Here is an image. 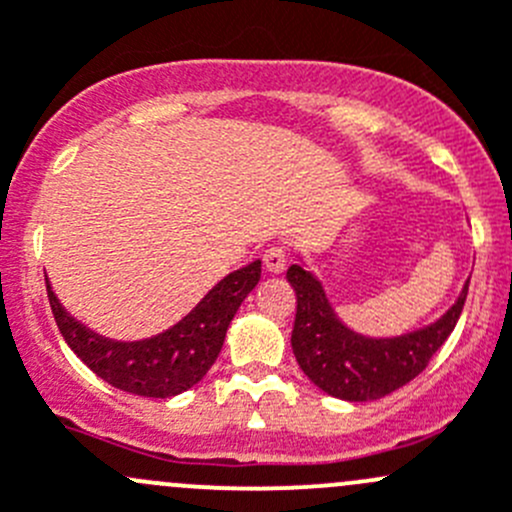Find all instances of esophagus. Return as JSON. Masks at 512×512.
I'll return each instance as SVG.
<instances>
[{
	"label": "esophagus",
	"instance_id": "34e87169",
	"mask_svg": "<svg viewBox=\"0 0 512 512\" xmlns=\"http://www.w3.org/2000/svg\"><path fill=\"white\" fill-rule=\"evenodd\" d=\"M262 262H265L267 272L280 275V272H285L287 267V255L282 247H270V250H265V255H262Z\"/></svg>",
	"mask_w": 512,
	"mask_h": 512
}]
</instances>
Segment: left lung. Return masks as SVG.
Returning <instances> with one entry per match:
<instances>
[{"label":"left lung","mask_w":512,"mask_h":512,"mask_svg":"<svg viewBox=\"0 0 512 512\" xmlns=\"http://www.w3.org/2000/svg\"><path fill=\"white\" fill-rule=\"evenodd\" d=\"M287 280L297 294L292 352L299 369L334 399L374 401L426 369L461 317L471 277L436 322L396 337H364L349 329L329 304L322 282L302 262L289 267Z\"/></svg>","instance_id":"8db88e82"}]
</instances>
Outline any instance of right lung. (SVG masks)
<instances>
[{"mask_svg":"<svg viewBox=\"0 0 512 512\" xmlns=\"http://www.w3.org/2000/svg\"><path fill=\"white\" fill-rule=\"evenodd\" d=\"M262 262L230 272L183 319L153 337L118 342L96 334L61 307L46 277L51 312L71 352L116 389L148 399H168L193 389L223 349L227 327L260 282Z\"/></svg>","mask_w":512,"mask_h":512,"instance_id":"add662e5","label":"right lung"}]
</instances>
